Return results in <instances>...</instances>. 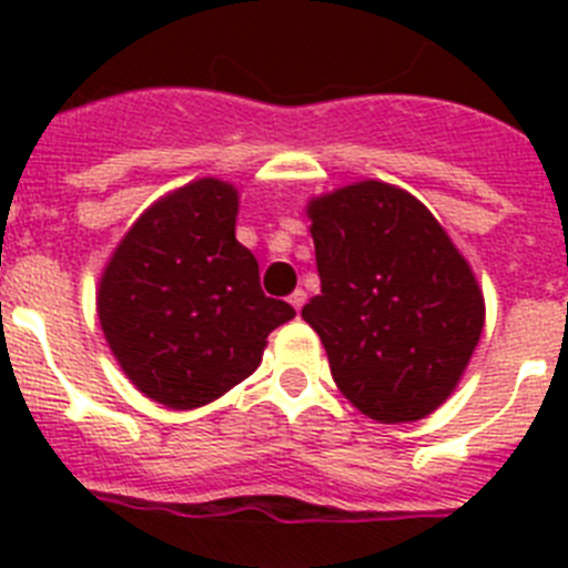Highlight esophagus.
Here are the masks:
<instances>
[{"label": "esophagus", "mask_w": 568, "mask_h": 568, "mask_svg": "<svg viewBox=\"0 0 568 568\" xmlns=\"http://www.w3.org/2000/svg\"><path fill=\"white\" fill-rule=\"evenodd\" d=\"M304 301H307V293H304V290H295V293L290 295V304H293V307H295V313H298V310L304 307Z\"/></svg>", "instance_id": "34e87169"}]
</instances>
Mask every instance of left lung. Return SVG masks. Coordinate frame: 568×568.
Wrapping results in <instances>:
<instances>
[{
	"instance_id": "left-lung-1",
	"label": "left lung",
	"mask_w": 568,
	"mask_h": 568,
	"mask_svg": "<svg viewBox=\"0 0 568 568\" xmlns=\"http://www.w3.org/2000/svg\"><path fill=\"white\" fill-rule=\"evenodd\" d=\"M321 295L301 318L341 393L381 424L438 409L484 329V295L435 215L381 182L310 202Z\"/></svg>"
}]
</instances>
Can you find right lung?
<instances>
[{
    "label": "right lung",
    "instance_id": "1",
    "mask_svg": "<svg viewBox=\"0 0 568 568\" xmlns=\"http://www.w3.org/2000/svg\"><path fill=\"white\" fill-rule=\"evenodd\" d=\"M239 195L199 179L148 210L99 284V321L128 378L170 409L222 398L255 373L267 335L295 315L267 298L235 241Z\"/></svg>",
    "mask_w": 568,
    "mask_h": 568
}]
</instances>
